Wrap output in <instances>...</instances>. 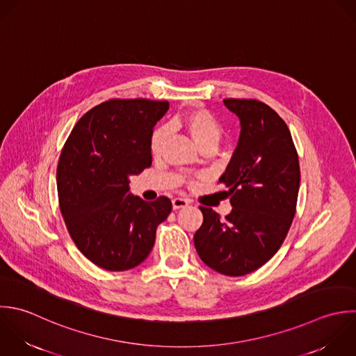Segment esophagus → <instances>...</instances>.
<instances>
[{"mask_svg": "<svg viewBox=\"0 0 356 356\" xmlns=\"http://www.w3.org/2000/svg\"><path fill=\"white\" fill-rule=\"evenodd\" d=\"M188 204H190V201H188V200H186V198H180V197H177V198H175V200L172 201L173 209H180V208H186V207H187Z\"/></svg>", "mask_w": 356, "mask_h": 356, "instance_id": "1", "label": "esophagus"}]
</instances>
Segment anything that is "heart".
I'll return each instance as SVG.
<instances>
[{
    "mask_svg": "<svg viewBox=\"0 0 356 356\" xmlns=\"http://www.w3.org/2000/svg\"><path fill=\"white\" fill-rule=\"evenodd\" d=\"M173 129H184L197 147L202 151L205 148H215L222 137L223 129L218 119L204 108H193L180 118L172 120ZM169 130L166 126H161L154 130L151 136V152L158 155L166 143Z\"/></svg>",
    "mask_w": 356,
    "mask_h": 356,
    "instance_id": "b5f03b06",
    "label": "heart"
}]
</instances>
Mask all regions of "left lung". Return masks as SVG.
Returning a JSON list of instances; mask_svg holds the SVG:
<instances>
[{"mask_svg": "<svg viewBox=\"0 0 356 356\" xmlns=\"http://www.w3.org/2000/svg\"><path fill=\"white\" fill-rule=\"evenodd\" d=\"M240 119V137L219 183L229 190L232 212L222 219L201 207L194 234L202 262L226 276H244L282 247L293 223L300 190V162L284 120L257 99L223 101Z\"/></svg>", "mask_w": 356, "mask_h": 356, "instance_id": "left-lung-1", "label": "left lung"}]
</instances>
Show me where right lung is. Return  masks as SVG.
<instances>
[{
    "instance_id": "right-lung-1",
    "label": "right lung",
    "mask_w": 356,
    "mask_h": 356,
    "mask_svg": "<svg viewBox=\"0 0 356 356\" xmlns=\"http://www.w3.org/2000/svg\"><path fill=\"white\" fill-rule=\"evenodd\" d=\"M168 109V101L144 98L102 102L80 118L60 152L56 186L67 232L105 270L140 265L172 211L166 197L147 202L129 193L130 176L152 163L151 136Z\"/></svg>"
}]
</instances>
